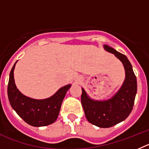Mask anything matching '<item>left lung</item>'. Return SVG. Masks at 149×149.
Listing matches in <instances>:
<instances>
[{"label":"left lung","mask_w":149,"mask_h":149,"mask_svg":"<svg viewBox=\"0 0 149 149\" xmlns=\"http://www.w3.org/2000/svg\"><path fill=\"white\" fill-rule=\"evenodd\" d=\"M104 48L113 53L123 64L125 79L120 90L111 99L104 101L93 100L83 88L81 96L84 114L91 124L100 128H110L124 121L133 109L137 89L136 78L126 56L108 45Z\"/></svg>","instance_id":"8db88e82"}]
</instances>
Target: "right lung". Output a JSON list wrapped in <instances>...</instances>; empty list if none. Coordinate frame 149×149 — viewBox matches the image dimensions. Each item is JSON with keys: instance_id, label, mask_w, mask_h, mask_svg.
I'll return each instance as SVG.
<instances>
[{"instance_id": "add662e5", "label": "right lung", "mask_w": 149, "mask_h": 149, "mask_svg": "<svg viewBox=\"0 0 149 149\" xmlns=\"http://www.w3.org/2000/svg\"><path fill=\"white\" fill-rule=\"evenodd\" d=\"M17 62V61H16ZM13 65L8 83V98L12 108L18 116L32 126H46L54 123L58 118L63 100L71 84L60 88L54 95L45 100L27 97L18 91L15 83Z\"/></svg>"}]
</instances>
